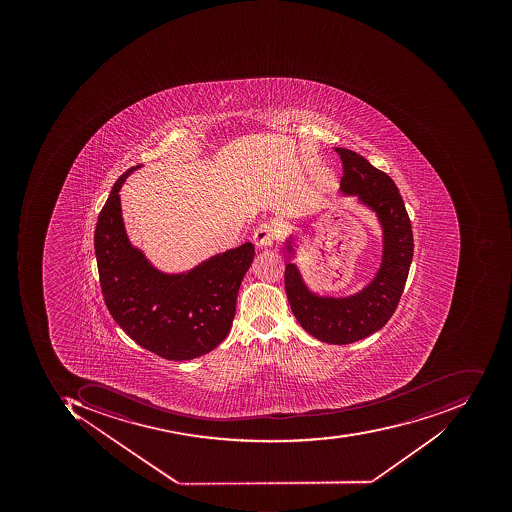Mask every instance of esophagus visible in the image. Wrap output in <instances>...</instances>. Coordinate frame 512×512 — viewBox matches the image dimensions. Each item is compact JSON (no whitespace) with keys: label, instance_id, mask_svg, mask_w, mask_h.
I'll list each match as a JSON object with an SVG mask.
<instances>
[{"label":"esophagus","instance_id":"obj_1","mask_svg":"<svg viewBox=\"0 0 512 512\" xmlns=\"http://www.w3.org/2000/svg\"><path fill=\"white\" fill-rule=\"evenodd\" d=\"M278 238V228L272 223H263L255 229L254 243L257 246H271Z\"/></svg>","mask_w":512,"mask_h":512}]
</instances>
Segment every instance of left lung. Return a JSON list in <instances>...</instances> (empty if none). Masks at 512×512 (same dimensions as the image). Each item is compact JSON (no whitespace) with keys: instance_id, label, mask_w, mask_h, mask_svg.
Masks as SVG:
<instances>
[{"instance_id":"obj_1","label":"left lung","mask_w":512,"mask_h":512,"mask_svg":"<svg viewBox=\"0 0 512 512\" xmlns=\"http://www.w3.org/2000/svg\"><path fill=\"white\" fill-rule=\"evenodd\" d=\"M345 175L341 191L360 195L385 231L383 263L365 291L351 298H318L306 289L295 264L284 272V288L298 323L312 337L331 345H349L380 331L394 315L408 280L414 255L411 220L394 180L365 157L335 147Z\"/></svg>"}]
</instances>
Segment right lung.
<instances>
[{
  "mask_svg": "<svg viewBox=\"0 0 512 512\" xmlns=\"http://www.w3.org/2000/svg\"><path fill=\"white\" fill-rule=\"evenodd\" d=\"M107 197L95 226V255L106 308L135 343L166 360H192L217 348L231 331L238 289L254 260L252 243L192 269L164 275L127 240L121 218V184Z\"/></svg>",
  "mask_w": 512,
  "mask_h": 512,
  "instance_id": "right-lung-1",
  "label": "right lung"
}]
</instances>
